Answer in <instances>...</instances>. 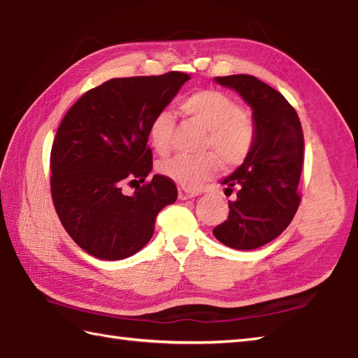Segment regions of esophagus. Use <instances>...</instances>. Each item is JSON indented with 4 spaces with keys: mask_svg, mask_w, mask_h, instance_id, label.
Instances as JSON below:
<instances>
[{
    "mask_svg": "<svg viewBox=\"0 0 358 358\" xmlns=\"http://www.w3.org/2000/svg\"><path fill=\"white\" fill-rule=\"evenodd\" d=\"M196 195H198V192H195V190H187V189H182V187L178 189V198L180 199H189V198H194Z\"/></svg>",
    "mask_w": 358,
    "mask_h": 358,
    "instance_id": "esophagus-1",
    "label": "esophagus"
}]
</instances>
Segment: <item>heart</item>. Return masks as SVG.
<instances>
[{
  "label": "heart",
  "mask_w": 358,
  "mask_h": 358,
  "mask_svg": "<svg viewBox=\"0 0 358 358\" xmlns=\"http://www.w3.org/2000/svg\"><path fill=\"white\" fill-rule=\"evenodd\" d=\"M180 111L207 129L204 148L217 152L226 164H236L250 154L256 140V127L238 103L218 90L195 91L180 102ZM176 117L169 110L157 113L149 123L148 136L157 152L166 155L172 149ZM159 171L181 187H195L218 171V159L212 154H178L160 163Z\"/></svg>",
  "instance_id": "heart-1"
}]
</instances>
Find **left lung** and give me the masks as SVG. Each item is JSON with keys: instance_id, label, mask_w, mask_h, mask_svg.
Instances as JSON below:
<instances>
[{"instance_id": "obj_1", "label": "left lung", "mask_w": 358, "mask_h": 358, "mask_svg": "<svg viewBox=\"0 0 358 358\" xmlns=\"http://www.w3.org/2000/svg\"><path fill=\"white\" fill-rule=\"evenodd\" d=\"M215 80L236 90L252 106L256 140L244 163L222 180L226 192L236 190V199L229 201V217L213 235L230 248L253 250L278 238L301 204L302 124L287 99L255 76L231 74Z\"/></svg>"}]
</instances>
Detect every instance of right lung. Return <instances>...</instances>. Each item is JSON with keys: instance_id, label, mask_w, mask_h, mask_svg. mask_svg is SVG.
I'll list each match as a JSON object with an SVG mask.
<instances>
[{"instance_id": "obj_1", "label": "right lung", "mask_w": 358, "mask_h": 358, "mask_svg": "<svg viewBox=\"0 0 358 358\" xmlns=\"http://www.w3.org/2000/svg\"><path fill=\"white\" fill-rule=\"evenodd\" d=\"M189 74L115 78L88 90L57 128L50 189L57 217L80 248L103 261L136 255L154 235L155 218L176 203V182L154 176L148 129ZM124 184L136 185L124 196Z\"/></svg>"}]
</instances>
